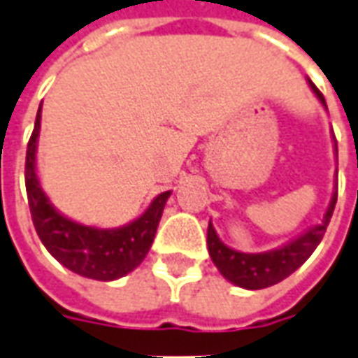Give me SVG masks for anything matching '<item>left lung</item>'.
Returning a JSON list of instances; mask_svg holds the SVG:
<instances>
[{
  "instance_id": "obj_1",
  "label": "left lung",
  "mask_w": 358,
  "mask_h": 358,
  "mask_svg": "<svg viewBox=\"0 0 358 358\" xmlns=\"http://www.w3.org/2000/svg\"><path fill=\"white\" fill-rule=\"evenodd\" d=\"M310 87L317 95V99L325 105L322 91L317 90L312 81H310ZM335 152H337V142H335ZM335 203H337V191H335L334 199L329 203V208L325 212L322 224L310 228L306 234H302L300 238L290 241L287 245L267 251V253H241V251L231 250V248L222 243L220 238L216 236L214 226L208 224V236H206L208 253H210L212 261L218 267V271L234 285L241 288H250V290L273 287V285L280 282L282 278H287L288 275H292L314 253V250L324 238L325 230H327V224L331 220Z\"/></svg>"
}]
</instances>
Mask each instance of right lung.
I'll list each match as a JSON object with an SVG mask.
<instances>
[{
    "instance_id": "right-lung-1",
    "label": "right lung",
    "mask_w": 358,
    "mask_h": 358,
    "mask_svg": "<svg viewBox=\"0 0 358 358\" xmlns=\"http://www.w3.org/2000/svg\"><path fill=\"white\" fill-rule=\"evenodd\" d=\"M41 130V108L36 113L34 130L27 146L24 185L33 216L34 230L56 261L81 277L95 280H115L128 275L144 261L152 248L157 224L162 220L169 191L157 194L154 203L138 220L115 230H99L83 226L62 216L48 201L34 171L36 138Z\"/></svg>"
}]
</instances>
